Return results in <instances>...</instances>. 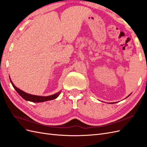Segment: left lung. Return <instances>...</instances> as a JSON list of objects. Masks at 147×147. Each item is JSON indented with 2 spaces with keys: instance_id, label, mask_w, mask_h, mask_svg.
I'll use <instances>...</instances> for the list:
<instances>
[{
  "instance_id": "left-lung-1",
  "label": "left lung",
  "mask_w": 147,
  "mask_h": 147,
  "mask_svg": "<svg viewBox=\"0 0 147 147\" xmlns=\"http://www.w3.org/2000/svg\"><path fill=\"white\" fill-rule=\"evenodd\" d=\"M130 95H131V94H129V96H130ZM128 96H127V97H128ZM112 104H114V103H112Z\"/></svg>"
}]
</instances>
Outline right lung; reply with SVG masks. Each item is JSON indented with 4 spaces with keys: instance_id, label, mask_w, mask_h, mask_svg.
Returning <instances> with one entry per match:
<instances>
[{
    "instance_id": "add662e5",
    "label": "right lung",
    "mask_w": 147,
    "mask_h": 147,
    "mask_svg": "<svg viewBox=\"0 0 147 147\" xmlns=\"http://www.w3.org/2000/svg\"><path fill=\"white\" fill-rule=\"evenodd\" d=\"M10 80L12 84V86L15 89V90L26 100H28V101L33 102H42L55 99L57 98V97H58L59 96V94H61V91H59L57 93H56V94H55L49 96H38L29 94H28V93H26L22 90H20V89H18L17 87H16L15 86V84H13V82H11L10 78Z\"/></svg>"
}]
</instances>
